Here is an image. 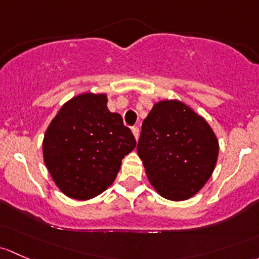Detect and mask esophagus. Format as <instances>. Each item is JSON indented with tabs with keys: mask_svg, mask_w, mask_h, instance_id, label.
Returning a JSON list of instances; mask_svg holds the SVG:
<instances>
[{
	"mask_svg": "<svg viewBox=\"0 0 259 259\" xmlns=\"http://www.w3.org/2000/svg\"><path fill=\"white\" fill-rule=\"evenodd\" d=\"M132 133L135 136L136 140H138V136H140V128L138 127H132Z\"/></svg>",
	"mask_w": 259,
	"mask_h": 259,
	"instance_id": "1",
	"label": "esophagus"
}]
</instances>
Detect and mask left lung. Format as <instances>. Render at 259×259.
Masks as SVG:
<instances>
[{"mask_svg":"<svg viewBox=\"0 0 259 259\" xmlns=\"http://www.w3.org/2000/svg\"><path fill=\"white\" fill-rule=\"evenodd\" d=\"M220 145L208 122L178 100L158 101L143 119L137 153L157 193L186 201L203 188Z\"/></svg>","mask_w":259,"mask_h":259,"instance_id":"left-lung-1","label":"left lung"}]
</instances>
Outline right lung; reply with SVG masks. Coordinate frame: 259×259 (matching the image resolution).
Instances as JSON below:
<instances>
[{
  "label": "right lung",
  "instance_id": "right-lung-1",
  "mask_svg": "<svg viewBox=\"0 0 259 259\" xmlns=\"http://www.w3.org/2000/svg\"><path fill=\"white\" fill-rule=\"evenodd\" d=\"M106 93L84 92L57 112L42 142L44 162L55 185L73 199L87 201L114 182L136 140L119 113L107 108Z\"/></svg>",
  "mask_w": 259,
  "mask_h": 259
}]
</instances>
